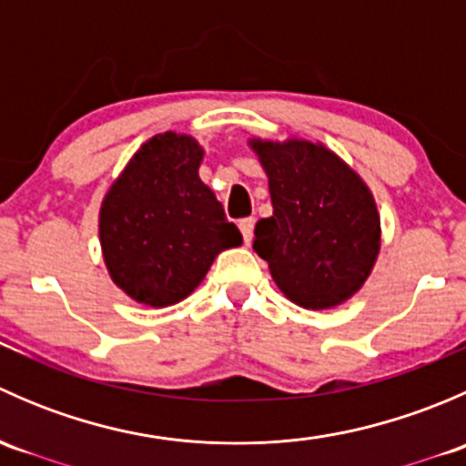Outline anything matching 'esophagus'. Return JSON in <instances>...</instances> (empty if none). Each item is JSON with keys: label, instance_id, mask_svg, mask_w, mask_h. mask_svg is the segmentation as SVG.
Returning a JSON list of instances; mask_svg holds the SVG:
<instances>
[{"label": "esophagus", "instance_id": "obj_1", "mask_svg": "<svg viewBox=\"0 0 466 466\" xmlns=\"http://www.w3.org/2000/svg\"><path fill=\"white\" fill-rule=\"evenodd\" d=\"M238 229H241L243 234V241L250 243L252 241V232H255V218H241L238 220Z\"/></svg>", "mask_w": 466, "mask_h": 466}]
</instances>
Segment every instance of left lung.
<instances>
[{"instance_id": "8db88e82", "label": "left lung", "mask_w": 466, "mask_h": 466, "mask_svg": "<svg viewBox=\"0 0 466 466\" xmlns=\"http://www.w3.org/2000/svg\"><path fill=\"white\" fill-rule=\"evenodd\" d=\"M268 176L272 216L255 225L257 255L298 307L354 298L380 252V216L363 177L320 142L252 137Z\"/></svg>"}]
</instances>
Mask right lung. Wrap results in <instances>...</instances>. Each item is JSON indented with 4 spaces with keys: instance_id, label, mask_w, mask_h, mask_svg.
I'll return each mask as SVG.
<instances>
[{
    "instance_id": "add662e5",
    "label": "right lung",
    "mask_w": 466,
    "mask_h": 466,
    "mask_svg": "<svg viewBox=\"0 0 466 466\" xmlns=\"http://www.w3.org/2000/svg\"><path fill=\"white\" fill-rule=\"evenodd\" d=\"M203 155L191 135H155L101 203L98 241L110 279L144 307L164 309L189 298L216 257L243 243L200 180Z\"/></svg>"
}]
</instances>
